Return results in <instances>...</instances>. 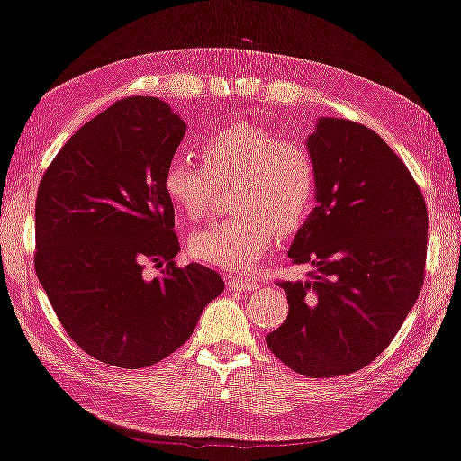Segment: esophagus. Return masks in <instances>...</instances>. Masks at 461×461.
<instances>
[{
	"label": "esophagus",
	"mask_w": 461,
	"mask_h": 461,
	"mask_svg": "<svg viewBox=\"0 0 461 461\" xmlns=\"http://www.w3.org/2000/svg\"><path fill=\"white\" fill-rule=\"evenodd\" d=\"M228 284H230L231 290H238V292H242V290L252 292V290H257V287H258V281L246 277V275H233V277H230Z\"/></svg>",
	"instance_id": "esophagus-1"
}]
</instances>
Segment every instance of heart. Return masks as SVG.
<instances>
[{
	"label": "heart",
	"mask_w": 461,
	"mask_h": 461,
	"mask_svg": "<svg viewBox=\"0 0 461 461\" xmlns=\"http://www.w3.org/2000/svg\"><path fill=\"white\" fill-rule=\"evenodd\" d=\"M201 159L176 153L163 171L171 204L201 221L215 203L219 184H230L236 212L196 231L190 252L198 260L246 269L281 236L296 233L319 201V163L300 139H281L252 122H233L204 140Z\"/></svg>",
	"instance_id": "heart-1"
}]
</instances>
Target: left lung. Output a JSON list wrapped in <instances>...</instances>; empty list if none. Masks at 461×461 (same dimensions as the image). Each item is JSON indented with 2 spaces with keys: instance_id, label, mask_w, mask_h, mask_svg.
Returning a JSON list of instances; mask_svg holds the SVG:
<instances>
[{
  "instance_id": "1",
  "label": "left lung",
  "mask_w": 461,
  "mask_h": 461,
  "mask_svg": "<svg viewBox=\"0 0 461 461\" xmlns=\"http://www.w3.org/2000/svg\"><path fill=\"white\" fill-rule=\"evenodd\" d=\"M319 204L287 257L306 281H277L290 312L265 341L311 379L368 366L406 321L424 284L429 212L422 190L375 130L321 118L308 136Z\"/></svg>"
}]
</instances>
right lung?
Here are the masks:
<instances>
[{
	"instance_id": "add662e5",
	"label": "right lung",
	"mask_w": 461,
	"mask_h": 461,
	"mask_svg": "<svg viewBox=\"0 0 461 461\" xmlns=\"http://www.w3.org/2000/svg\"><path fill=\"white\" fill-rule=\"evenodd\" d=\"M186 123L157 97L115 101L45 169L34 203V271L61 327L99 362L144 368L174 354L223 292L209 267H177L163 171ZM160 275L149 280L143 267Z\"/></svg>"
}]
</instances>
